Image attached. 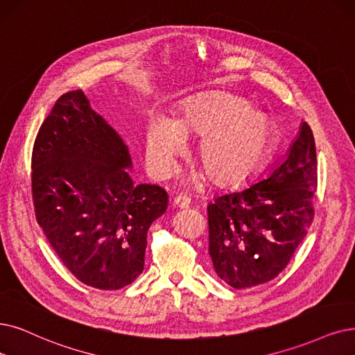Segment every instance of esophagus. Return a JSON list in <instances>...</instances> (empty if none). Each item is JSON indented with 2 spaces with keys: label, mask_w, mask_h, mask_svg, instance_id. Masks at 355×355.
Masks as SVG:
<instances>
[{
  "label": "esophagus",
  "mask_w": 355,
  "mask_h": 355,
  "mask_svg": "<svg viewBox=\"0 0 355 355\" xmlns=\"http://www.w3.org/2000/svg\"><path fill=\"white\" fill-rule=\"evenodd\" d=\"M191 204V200L187 196H176L173 200V207L175 208H188Z\"/></svg>",
  "instance_id": "esophagus-1"
}]
</instances>
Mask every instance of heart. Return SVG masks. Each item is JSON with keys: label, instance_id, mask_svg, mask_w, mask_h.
I'll return each instance as SVG.
<instances>
[{"label": "heart", "instance_id": "b5f03b06", "mask_svg": "<svg viewBox=\"0 0 355 355\" xmlns=\"http://www.w3.org/2000/svg\"><path fill=\"white\" fill-rule=\"evenodd\" d=\"M250 105L233 96L195 98L182 106L176 121L154 113L146 123V162L150 173L167 178L185 137H202L198 159L205 175L217 185L246 180L261 163L269 144L266 123L248 115Z\"/></svg>", "mask_w": 355, "mask_h": 355}]
</instances>
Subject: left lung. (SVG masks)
Here are the masks:
<instances>
[{"label":"left lung","mask_w":355,"mask_h":355,"mask_svg":"<svg viewBox=\"0 0 355 355\" xmlns=\"http://www.w3.org/2000/svg\"><path fill=\"white\" fill-rule=\"evenodd\" d=\"M318 187L315 138L302 122L287 157L252 185L209 202V257L233 288L275 278L300 246L315 217Z\"/></svg>","instance_id":"obj_1"}]
</instances>
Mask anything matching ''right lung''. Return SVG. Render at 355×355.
Segmentation results:
<instances>
[{"label":"right lung","instance_id":"1","mask_svg":"<svg viewBox=\"0 0 355 355\" xmlns=\"http://www.w3.org/2000/svg\"><path fill=\"white\" fill-rule=\"evenodd\" d=\"M131 167L128 147L83 90L56 101L35 139L36 220L69 272L98 290L143 272L147 232L167 208L166 191L135 185Z\"/></svg>","mask_w":355,"mask_h":355}]
</instances>
